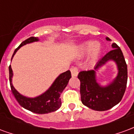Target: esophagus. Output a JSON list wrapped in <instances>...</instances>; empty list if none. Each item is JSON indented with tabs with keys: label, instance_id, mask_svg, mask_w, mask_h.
Wrapping results in <instances>:
<instances>
[{
	"label": "esophagus",
	"instance_id": "obj_1",
	"mask_svg": "<svg viewBox=\"0 0 134 134\" xmlns=\"http://www.w3.org/2000/svg\"><path fill=\"white\" fill-rule=\"evenodd\" d=\"M70 71H71L72 77H77V75H78V69L77 67H72V68H71Z\"/></svg>",
	"mask_w": 134,
	"mask_h": 134
}]
</instances>
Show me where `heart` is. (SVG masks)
Returning a JSON list of instances; mask_svg holds the SVG:
<instances>
[{
    "label": "heart",
    "instance_id": "b5f03b06",
    "mask_svg": "<svg viewBox=\"0 0 134 134\" xmlns=\"http://www.w3.org/2000/svg\"><path fill=\"white\" fill-rule=\"evenodd\" d=\"M102 47L99 43L95 41H89L80 46L79 49V53L81 55H85L90 54V61L95 62L100 54Z\"/></svg>",
    "mask_w": 134,
    "mask_h": 134
}]
</instances>
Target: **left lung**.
<instances>
[{
    "label": "left lung",
    "instance_id": "left-lung-1",
    "mask_svg": "<svg viewBox=\"0 0 134 134\" xmlns=\"http://www.w3.org/2000/svg\"><path fill=\"white\" fill-rule=\"evenodd\" d=\"M106 40L110 41L108 37H106ZM112 48L113 49L100 59L94 69L81 71L77 76L80 81L82 103L94 110L104 111L115 106L120 103L126 88L128 71L124 54L115 43H113ZM109 61L116 64L118 74L108 86H102L97 82L96 72Z\"/></svg>",
    "mask_w": 134,
    "mask_h": 134
}]
</instances>
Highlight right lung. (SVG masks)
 Returning <instances> with one entry per match:
<instances>
[{
  "label": "right lung",
  "instance_id": "right-lung-1",
  "mask_svg": "<svg viewBox=\"0 0 134 134\" xmlns=\"http://www.w3.org/2000/svg\"><path fill=\"white\" fill-rule=\"evenodd\" d=\"M39 41L38 37H30L26 39L20 44L18 48H16L12 56L11 60L16 52L23 46L26 44L33 43L35 41ZM13 73L10 65L9 66V81H10V88L13 96L18 101L21 106L25 109L30 110L31 112L38 114H45L49 113L54 112L58 110L61 107L62 102L60 95L62 91L68 84V82L71 78V72L70 70H67L64 72L62 73L55 79L52 85L49 88L45 91L44 93L35 98H28L23 96L17 91L13 87L12 83V77Z\"/></svg>",
  "mask_w": 134,
  "mask_h": 134
}]
</instances>
